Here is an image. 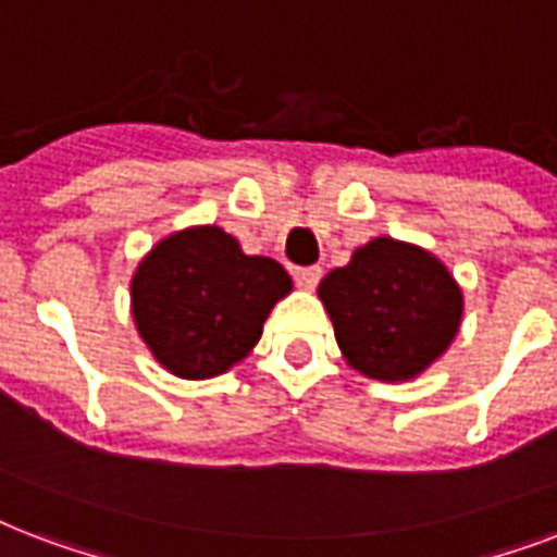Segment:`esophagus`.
Masks as SVG:
<instances>
[{
	"mask_svg": "<svg viewBox=\"0 0 557 557\" xmlns=\"http://www.w3.org/2000/svg\"><path fill=\"white\" fill-rule=\"evenodd\" d=\"M319 278H322V267H301V270H296V282H299V287H305V290H313L319 284Z\"/></svg>",
	"mask_w": 557,
	"mask_h": 557,
	"instance_id": "1",
	"label": "esophagus"
}]
</instances>
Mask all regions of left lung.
<instances>
[{"label":"left lung","mask_w":557,"mask_h":557,"mask_svg":"<svg viewBox=\"0 0 557 557\" xmlns=\"http://www.w3.org/2000/svg\"><path fill=\"white\" fill-rule=\"evenodd\" d=\"M346 363L374 381H412L454 343L462 290L426 249L374 238L319 284Z\"/></svg>","instance_id":"1"}]
</instances>
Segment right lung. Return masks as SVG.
Listing matches in <instances>:
<instances>
[{"mask_svg": "<svg viewBox=\"0 0 557 557\" xmlns=\"http://www.w3.org/2000/svg\"><path fill=\"white\" fill-rule=\"evenodd\" d=\"M290 290L278 261L244 256L220 226H191L141 258L131 301L139 337L159 363L185 381H206L256 348L264 319Z\"/></svg>", "mask_w": 557, "mask_h": 557, "instance_id": "right-lung-1", "label": "right lung"}]
</instances>
